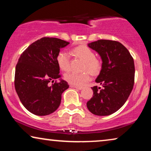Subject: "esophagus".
I'll list each match as a JSON object with an SVG mask.
<instances>
[{
	"label": "esophagus",
	"mask_w": 151,
	"mask_h": 151,
	"mask_svg": "<svg viewBox=\"0 0 151 151\" xmlns=\"http://www.w3.org/2000/svg\"><path fill=\"white\" fill-rule=\"evenodd\" d=\"M71 87L72 88H75L76 89H78V90H82L83 87L82 86H73V85H71Z\"/></svg>",
	"instance_id": "obj_1"
}]
</instances>
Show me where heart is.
I'll return each mask as SVG.
<instances>
[{
    "label": "heart",
    "instance_id": "heart-1",
    "mask_svg": "<svg viewBox=\"0 0 151 151\" xmlns=\"http://www.w3.org/2000/svg\"><path fill=\"white\" fill-rule=\"evenodd\" d=\"M73 52L76 57L84 61L83 70H89L93 75H98L100 73L102 68V61L100 58L95 56L94 52L89 47L80 45L75 47L73 49ZM56 62L60 69L64 71H68L71 69L70 57L65 51H61L58 53ZM89 72L86 71L82 73L70 72L65 74V79L71 85L83 86L91 79Z\"/></svg>",
    "mask_w": 151,
    "mask_h": 151
}]
</instances>
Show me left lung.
Instances as JSON below:
<instances>
[{"mask_svg": "<svg viewBox=\"0 0 151 151\" xmlns=\"http://www.w3.org/2000/svg\"><path fill=\"white\" fill-rule=\"evenodd\" d=\"M88 46L96 51L102 60V68L96 82L102 88H91L93 97L86 106L93 114L109 115L124 104L133 90L135 81V65L131 53L120 42L98 40Z\"/></svg>", "mask_w": 151, "mask_h": 151, "instance_id": "1", "label": "left lung"}]
</instances>
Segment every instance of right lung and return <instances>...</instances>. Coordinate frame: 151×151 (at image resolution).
<instances>
[{
	"mask_svg": "<svg viewBox=\"0 0 151 151\" xmlns=\"http://www.w3.org/2000/svg\"><path fill=\"white\" fill-rule=\"evenodd\" d=\"M69 44L61 39L44 37L20 55L16 66L14 86L20 102L33 114L49 115L60 104L62 93L69 85L65 80L57 82L62 76L56 55Z\"/></svg>",
	"mask_w": 151,
	"mask_h": 151,
	"instance_id": "1",
	"label": "right lung"
}]
</instances>
